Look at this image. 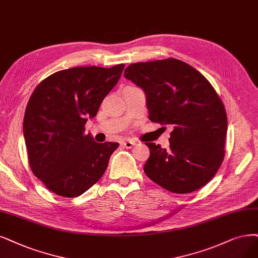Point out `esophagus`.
<instances>
[{"instance_id":"34e87169","label":"esophagus","mask_w":258,"mask_h":258,"mask_svg":"<svg viewBox=\"0 0 258 258\" xmlns=\"http://www.w3.org/2000/svg\"><path fill=\"white\" fill-rule=\"evenodd\" d=\"M121 145H122L124 148H126V149H132L133 147L135 146V142L132 141V140H126V141H123Z\"/></svg>"}]
</instances>
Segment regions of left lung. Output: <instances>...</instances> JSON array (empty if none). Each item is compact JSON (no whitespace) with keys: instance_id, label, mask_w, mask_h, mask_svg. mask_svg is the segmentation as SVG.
Here are the masks:
<instances>
[{"instance_id":"obj_1","label":"left lung","mask_w":258,"mask_h":258,"mask_svg":"<svg viewBox=\"0 0 258 258\" xmlns=\"http://www.w3.org/2000/svg\"><path fill=\"white\" fill-rule=\"evenodd\" d=\"M124 78L144 89L152 122L173 125L168 150L146 142L148 177L174 194L206 185L222 164L227 131L224 105L212 84L175 58L132 63Z\"/></svg>"}]
</instances>
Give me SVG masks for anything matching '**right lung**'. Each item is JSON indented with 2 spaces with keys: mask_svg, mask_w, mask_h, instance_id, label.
Here are the masks:
<instances>
[{
  "mask_svg": "<svg viewBox=\"0 0 258 258\" xmlns=\"http://www.w3.org/2000/svg\"><path fill=\"white\" fill-rule=\"evenodd\" d=\"M75 67L47 76L35 88L25 109L23 135L33 173L52 192L83 195L102 177L118 142L98 144L85 124L124 69Z\"/></svg>",
  "mask_w": 258,
  "mask_h": 258,
  "instance_id": "1",
  "label": "right lung"
}]
</instances>
